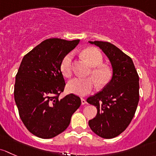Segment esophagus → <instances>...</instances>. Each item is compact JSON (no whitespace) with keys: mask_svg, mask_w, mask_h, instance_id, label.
<instances>
[{"mask_svg":"<svg viewBox=\"0 0 156 156\" xmlns=\"http://www.w3.org/2000/svg\"><path fill=\"white\" fill-rule=\"evenodd\" d=\"M81 102H82V104H83V105H84V104H87V102H86V99H84V98H81Z\"/></svg>","mask_w":156,"mask_h":156,"instance_id":"34e87169","label":"esophagus"}]
</instances>
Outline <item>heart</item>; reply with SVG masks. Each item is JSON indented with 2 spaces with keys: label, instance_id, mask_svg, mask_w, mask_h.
<instances>
[{
  "label": "heart",
  "instance_id": "obj_1",
  "mask_svg": "<svg viewBox=\"0 0 156 156\" xmlns=\"http://www.w3.org/2000/svg\"><path fill=\"white\" fill-rule=\"evenodd\" d=\"M82 55L91 66L89 75L92 78H75L67 83V89L70 93L80 96L89 94L94 89L95 83L97 86L102 88L107 86L111 80L113 71L110 67L102 65L101 52L94 47H89L82 52ZM72 61L73 53L67 54L62 60L60 69L62 74L66 77L72 75Z\"/></svg>",
  "mask_w": 156,
  "mask_h": 156
}]
</instances>
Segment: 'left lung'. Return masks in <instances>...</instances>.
<instances>
[{"label":"left lung","instance_id":"left-lung-1","mask_svg":"<svg viewBox=\"0 0 156 156\" xmlns=\"http://www.w3.org/2000/svg\"><path fill=\"white\" fill-rule=\"evenodd\" d=\"M102 49L113 67V77L101 91L87 98L97 108V115L89 121L92 131L110 139L129 126L139 102V76L131 58L109 42L89 41Z\"/></svg>","mask_w":156,"mask_h":156}]
</instances>
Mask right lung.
<instances>
[{
	"mask_svg": "<svg viewBox=\"0 0 156 156\" xmlns=\"http://www.w3.org/2000/svg\"><path fill=\"white\" fill-rule=\"evenodd\" d=\"M79 42L47 39L25 55L21 62L14 98L21 120L37 137L49 139L63 132L81 105L80 97L73 94L59 98L65 86L61 62Z\"/></svg>",
	"mask_w": 156,
	"mask_h": 156,
	"instance_id": "obj_1",
	"label": "right lung"
}]
</instances>
